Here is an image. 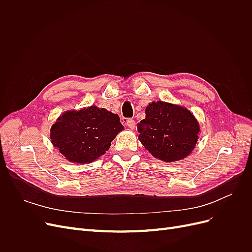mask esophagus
<instances>
[{
    "instance_id": "obj_1",
    "label": "esophagus",
    "mask_w": 252,
    "mask_h": 252,
    "mask_svg": "<svg viewBox=\"0 0 252 252\" xmlns=\"http://www.w3.org/2000/svg\"><path fill=\"white\" fill-rule=\"evenodd\" d=\"M126 125L131 129H133L135 127V123H134V121L132 119H127L126 120Z\"/></svg>"
}]
</instances>
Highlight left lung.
Returning a JSON list of instances; mask_svg holds the SVG:
<instances>
[{"label": "left lung", "mask_w": 252, "mask_h": 252, "mask_svg": "<svg viewBox=\"0 0 252 252\" xmlns=\"http://www.w3.org/2000/svg\"><path fill=\"white\" fill-rule=\"evenodd\" d=\"M145 112L146 118L138 124L139 139L152 156L174 162L191 154L200 132L191 112L162 101L152 102Z\"/></svg>", "instance_id": "1"}]
</instances>
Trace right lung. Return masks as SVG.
<instances>
[{"label": "right lung", "mask_w": 252, "mask_h": 252, "mask_svg": "<svg viewBox=\"0 0 252 252\" xmlns=\"http://www.w3.org/2000/svg\"><path fill=\"white\" fill-rule=\"evenodd\" d=\"M123 129L118 114L90 106L62 114L51 126L50 139L68 161L90 163L109 149Z\"/></svg>", "instance_id": "right-lung-1"}]
</instances>
